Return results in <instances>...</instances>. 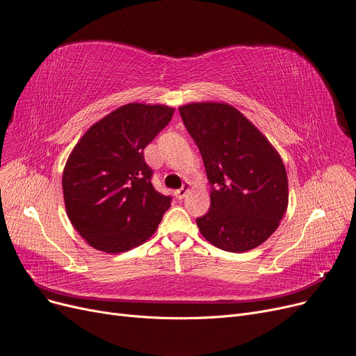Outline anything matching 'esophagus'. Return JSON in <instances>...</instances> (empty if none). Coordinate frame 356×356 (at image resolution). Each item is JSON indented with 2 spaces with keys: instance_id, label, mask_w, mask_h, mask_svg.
Masks as SVG:
<instances>
[{
  "instance_id": "34e87169",
  "label": "esophagus",
  "mask_w": 356,
  "mask_h": 356,
  "mask_svg": "<svg viewBox=\"0 0 356 356\" xmlns=\"http://www.w3.org/2000/svg\"><path fill=\"white\" fill-rule=\"evenodd\" d=\"M189 193V185H183L179 191H176V198L183 200Z\"/></svg>"
}]
</instances>
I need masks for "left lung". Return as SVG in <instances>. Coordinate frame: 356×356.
<instances>
[{
  "instance_id": "left-lung-1",
  "label": "left lung",
  "mask_w": 356,
  "mask_h": 356,
  "mask_svg": "<svg viewBox=\"0 0 356 356\" xmlns=\"http://www.w3.org/2000/svg\"><path fill=\"white\" fill-rule=\"evenodd\" d=\"M179 111L211 185L208 213L196 218L201 234L229 252H245L266 242L279 227L289 201L279 152L229 104L195 102Z\"/></svg>"
}]
</instances>
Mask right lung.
Segmentation results:
<instances>
[{"instance_id":"add662e5","label":"right lung","mask_w":356,"mask_h":356,"mask_svg":"<svg viewBox=\"0 0 356 356\" xmlns=\"http://www.w3.org/2000/svg\"><path fill=\"white\" fill-rule=\"evenodd\" d=\"M173 113L165 105H123L89 127L72 151L63 173L65 211L92 248L129 251L160 225L171 196L152 186L143 149Z\"/></svg>"}]
</instances>
